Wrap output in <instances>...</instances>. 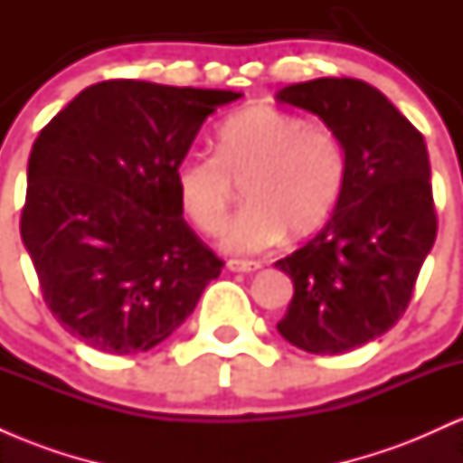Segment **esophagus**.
Wrapping results in <instances>:
<instances>
[{"label":"esophagus","instance_id":"1","mask_svg":"<svg viewBox=\"0 0 463 463\" xmlns=\"http://www.w3.org/2000/svg\"><path fill=\"white\" fill-rule=\"evenodd\" d=\"M228 269H231V272L248 274V272H257V269H261V263H259V261H241V259H231V261H228Z\"/></svg>","mask_w":463,"mask_h":463}]
</instances>
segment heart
<instances>
[{"mask_svg": "<svg viewBox=\"0 0 463 463\" xmlns=\"http://www.w3.org/2000/svg\"><path fill=\"white\" fill-rule=\"evenodd\" d=\"M346 180L337 132L274 106H248L217 130L215 154H189L176 167L178 202L191 224L217 235L236 187L246 209L226 231L224 248L254 254L317 231L333 213Z\"/></svg>", "mask_w": 463, "mask_h": 463, "instance_id": "heart-1", "label": "heart"}]
</instances>
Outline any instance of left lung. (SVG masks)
I'll return each instance as SVG.
<instances>
[{"mask_svg":"<svg viewBox=\"0 0 463 463\" xmlns=\"http://www.w3.org/2000/svg\"><path fill=\"white\" fill-rule=\"evenodd\" d=\"M276 99L320 117L346 152V180L331 220L276 261L294 283L276 328L307 353L342 354L401 320L431 252L438 217L427 143L364 80H309L280 89Z\"/></svg>","mask_w":463,"mask_h":463,"instance_id":"8db88e82","label":"left lung"}]
</instances>
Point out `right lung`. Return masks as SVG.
Returning a JSON list of instances; mask_svg holds the SVG:
<instances>
[{"mask_svg": "<svg viewBox=\"0 0 463 463\" xmlns=\"http://www.w3.org/2000/svg\"><path fill=\"white\" fill-rule=\"evenodd\" d=\"M241 93L106 80L41 130L21 239L61 326L106 354L150 350L191 316L224 261L183 220L176 167Z\"/></svg>", "mask_w": 463, "mask_h": 463, "instance_id": "1", "label": "right lung"}]
</instances>
